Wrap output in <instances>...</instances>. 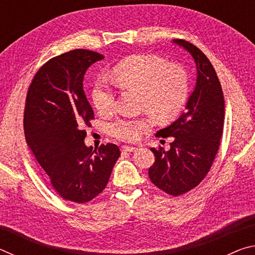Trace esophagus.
Listing matches in <instances>:
<instances>
[{
    "mask_svg": "<svg viewBox=\"0 0 255 255\" xmlns=\"http://www.w3.org/2000/svg\"><path fill=\"white\" fill-rule=\"evenodd\" d=\"M122 149L124 150V152H136V150L138 149L137 147H133V146H123Z\"/></svg>",
    "mask_w": 255,
    "mask_h": 255,
    "instance_id": "esophagus-1",
    "label": "esophagus"
}]
</instances>
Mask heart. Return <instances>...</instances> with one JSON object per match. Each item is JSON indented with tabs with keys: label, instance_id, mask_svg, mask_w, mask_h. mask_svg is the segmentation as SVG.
I'll list each match as a JSON object with an SVG mask.
<instances>
[{
	"label": "heart",
	"instance_id": "heart-1",
	"mask_svg": "<svg viewBox=\"0 0 255 255\" xmlns=\"http://www.w3.org/2000/svg\"><path fill=\"white\" fill-rule=\"evenodd\" d=\"M112 77L119 88L140 93V108L161 122L173 119L182 109L188 97V75L182 67L166 64L161 57L136 54L120 60L112 68ZM94 107L100 114L115 110L116 96L109 85L98 82L92 90ZM149 118H119L111 125V133L120 140L136 141L148 130Z\"/></svg>",
	"mask_w": 255,
	"mask_h": 255
}]
</instances>
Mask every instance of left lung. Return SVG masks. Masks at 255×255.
Listing matches in <instances>:
<instances>
[{
  "label": "left lung",
  "instance_id": "left-lung-1",
  "mask_svg": "<svg viewBox=\"0 0 255 255\" xmlns=\"http://www.w3.org/2000/svg\"><path fill=\"white\" fill-rule=\"evenodd\" d=\"M191 54L197 82L185 111L157 137H174L171 148H150L155 162L148 170L152 182L173 197L196 188L208 173L223 135L225 101L221 82L210 60L191 42L173 40Z\"/></svg>",
  "mask_w": 255,
  "mask_h": 255
}]
</instances>
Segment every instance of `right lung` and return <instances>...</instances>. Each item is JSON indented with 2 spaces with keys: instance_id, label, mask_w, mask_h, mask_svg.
<instances>
[{
  "instance_id": "1",
  "label": "right lung",
  "mask_w": 255,
  "mask_h": 255,
  "mask_svg": "<svg viewBox=\"0 0 255 255\" xmlns=\"http://www.w3.org/2000/svg\"><path fill=\"white\" fill-rule=\"evenodd\" d=\"M105 57L75 49L49 59L36 73L25 99L23 128L27 144L50 183L65 200L84 204L107 187L120 156L117 145L88 147L85 127L94 112L85 97L88 68Z\"/></svg>"
}]
</instances>
